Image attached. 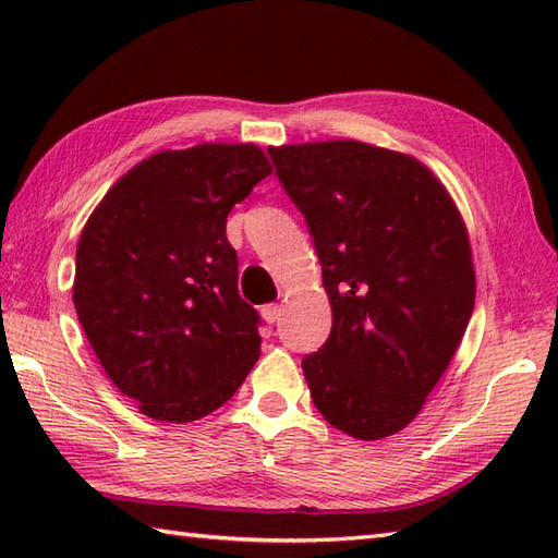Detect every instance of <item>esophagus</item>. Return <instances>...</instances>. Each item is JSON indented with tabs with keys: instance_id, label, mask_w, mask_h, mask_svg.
Masks as SVG:
<instances>
[{
	"instance_id": "1",
	"label": "esophagus",
	"mask_w": 558,
	"mask_h": 558,
	"mask_svg": "<svg viewBox=\"0 0 558 558\" xmlns=\"http://www.w3.org/2000/svg\"><path fill=\"white\" fill-rule=\"evenodd\" d=\"M260 316H264L266 324H276L280 318V304H266L260 306Z\"/></svg>"
}]
</instances>
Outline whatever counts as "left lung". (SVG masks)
<instances>
[{
    "label": "left lung",
    "mask_w": 558,
    "mask_h": 558,
    "mask_svg": "<svg viewBox=\"0 0 558 558\" xmlns=\"http://www.w3.org/2000/svg\"><path fill=\"white\" fill-rule=\"evenodd\" d=\"M322 260L333 328L302 360L316 410L360 441L422 410L475 310L465 222L405 153L322 141L268 148Z\"/></svg>",
    "instance_id": "1"
}]
</instances>
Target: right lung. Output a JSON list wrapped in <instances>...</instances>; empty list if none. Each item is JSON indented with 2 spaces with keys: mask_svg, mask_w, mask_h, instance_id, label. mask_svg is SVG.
Instances as JSON below:
<instances>
[{
  "mask_svg": "<svg viewBox=\"0 0 558 558\" xmlns=\"http://www.w3.org/2000/svg\"><path fill=\"white\" fill-rule=\"evenodd\" d=\"M272 172L254 144L160 150L114 182L76 248L74 306L110 381L150 420L228 402L260 354L228 213Z\"/></svg>",
  "mask_w": 558,
  "mask_h": 558,
  "instance_id": "obj_1",
  "label": "right lung"
}]
</instances>
